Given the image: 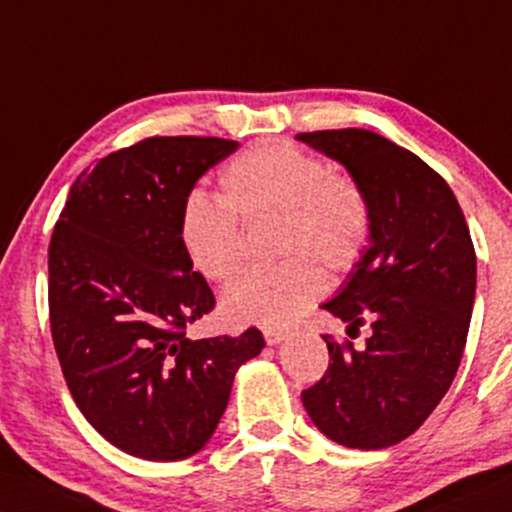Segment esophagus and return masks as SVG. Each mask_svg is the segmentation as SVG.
<instances>
[{"label": "esophagus", "instance_id": "1", "mask_svg": "<svg viewBox=\"0 0 512 512\" xmlns=\"http://www.w3.org/2000/svg\"><path fill=\"white\" fill-rule=\"evenodd\" d=\"M286 336L288 331L281 329V326H264V341H267L269 346H279Z\"/></svg>", "mask_w": 512, "mask_h": 512}]
</instances>
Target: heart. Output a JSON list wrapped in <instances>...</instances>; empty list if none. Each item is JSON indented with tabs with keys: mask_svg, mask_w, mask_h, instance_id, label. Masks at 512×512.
Returning <instances> with one entry per match:
<instances>
[{
	"mask_svg": "<svg viewBox=\"0 0 512 512\" xmlns=\"http://www.w3.org/2000/svg\"><path fill=\"white\" fill-rule=\"evenodd\" d=\"M221 197L200 190L183 200L181 245L190 267L212 283L243 269V224L276 219V248L286 260L245 274L221 298L236 324L283 326L326 291V269L348 272L369 240V205L355 181L317 155L281 140L245 147L221 174Z\"/></svg>",
	"mask_w": 512,
	"mask_h": 512,
	"instance_id": "1",
	"label": "heart"
}]
</instances>
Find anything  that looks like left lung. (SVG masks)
<instances>
[{
    "label": "left lung",
    "mask_w": 512,
    "mask_h": 512,
    "mask_svg": "<svg viewBox=\"0 0 512 512\" xmlns=\"http://www.w3.org/2000/svg\"><path fill=\"white\" fill-rule=\"evenodd\" d=\"M295 138L346 166L369 205V245L322 310L372 336L362 350L324 336L329 369L303 405L326 439L379 451L417 432L458 372L477 288L470 229L432 166L379 133Z\"/></svg>",
    "instance_id": "left-lung-1"
}]
</instances>
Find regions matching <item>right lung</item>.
<instances>
[{
    "instance_id": "1",
    "label": "right lung",
    "mask_w": 512,
    "mask_h": 512,
    "mask_svg": "<svg viewBox=\"0 0 512 512\" xmlns=\"http://www.w3.org/2000/svg\"><path fill=\"white\" fill-rule=\"evenodd\" d=\"M238 150L224 138H147L83 171L49 243V324L80 412L123 453L183 460L205 448L240 365L264 338H193L214 307L181 245L183 200Z\"/></svg>"
}]
</instances>
